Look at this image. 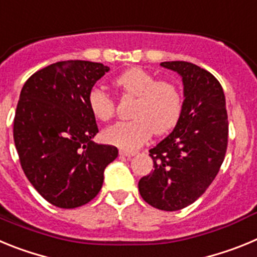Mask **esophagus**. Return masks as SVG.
<instances>
[{
    "mask_svg": "<svg viewBox=\"0 0 257 257\" xmlns=\"http://www.w3.org/2000/svg\"><path fill=\"white\" fill-rule=\"evenodd\" d=\"M136 152H128V151H123V149H121L119 151V156H123V157H133L135 156Z\"/></svg>",
    "mask_w": 257,
    "mask_h": 257,
    "instance_id": "obj_1",
    "label": "esophagus"
}]
</instances>
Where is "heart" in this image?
<instances>
[{
	"mask_svg": "<svg viewBox=\"0 0 257 257\" xmlns=\"http://www.w3.org/2000/svg\"><path fill=\"white\" fill-rule=\"evenodd\" d=\"M115 86L130 96H135L131 121H119L103 131L109 144L126 151L139 148L152 134L162 135L178 123L183 109V97L178 86L170 81L157 79L143 68H131L117 77ZM88 108L92 114L108 121L114 115L113 97L101 87H92L87 95Z\"/></svg>",
	"mask_w": 257,
	"mask_h": 257,
	"instance_id": "1",
	"label": "heart"
}]
</instances>
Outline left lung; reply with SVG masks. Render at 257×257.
<instances>
[{"label":"left lung","instance_id":"1","mask_svg":"<svg viewBox=\"0 0 257 257\" xmlns=\"http://www.w3.org/2000/svg\"><path fill=\"white\" fill-rule=\"evenodd\" d=\"M161 65L183 77L185 100L174 131L149 151L154 170L140 179L139 192L158 210L178 211L197 201L219 174L228 113L221 85L208 70L188 61Z\"/></svg>","mask_w":257,"mask_h":257}]
</instances>
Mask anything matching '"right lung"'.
<instances>
[{
	"instance_id": "add662e5",
	"label": "right lung",
	"mask_w": 257,
	"mask_h": 257,
	"mask_svg": "<svg viewBox=\"0 0 257 257\" xmlns=\"http://www.w3.org/2000/svg\"><path fill=\"white\" fill-rule=\"evenodd\" d=\"M109 70L101 63L58 61L24 83L14 118L22 169L51 205L76 208L100 192L104 170L117 158L113 145L96 144L99 133L87 95Z\"/></svg>"
}]
</instances>
